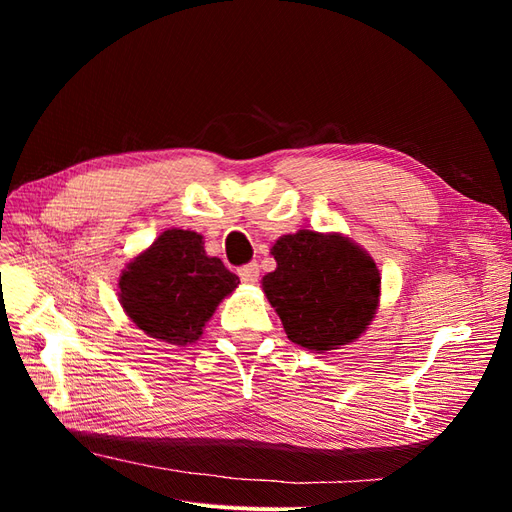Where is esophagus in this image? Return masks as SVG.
<instances>
[{
	"label": "esophagus",
	"mask_w": 512,
	"mask_h": 512,
	"mask_svg": "<svg viewBox=\"0 0 512 512\" xmlns=\"http://www.w3.org/2000/svg\"><path fill=\"white\" fill-rule=\"evenodd\" d=\"M239 277H241L243 284H256L258 277H260V269H258L256 262H250V265L241 267L239 269Z\"/></svg>",
	"instance_id": "esophagus-1"
}]
</instances>
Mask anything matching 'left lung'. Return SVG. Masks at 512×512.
<instances>
[{
    "instance_id": "8db88e82",
    "label": "left lung",
    "mask_w": 512,
    "mask_h": 512,
    "mask_svg": "<svg viewBox=\"0 0 512 512\" xmlns=\"http://www.w3.org/2000/svg\"><path fill=\"white\" fill-rule=\"evenodd\" d=\"M277 269L262 277L269 303L290 342L309 350H335L359 337L380 297L376 262L337 235L299 230L271 250Z\"/></svg>"
}]
</instances>
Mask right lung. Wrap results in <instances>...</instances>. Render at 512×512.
Instances as JSON below:
<instances>
[{"label":"right lung","mask_w":512,"mask_h":512,"mask_svg":"<svg viewBox=\"0 0 512 512\" xmlns=\"http://www.w3.org/2000/svg\"><path fill=\"white\" fill-rule=\"evenodd\" d=\"M239 277L220 258L205 254L192 230H164L119 277V299L138 329L168 344L185 346L203 335L207 320Z\"/></svg>","instance_id":"obj_1"}]
</instances>
